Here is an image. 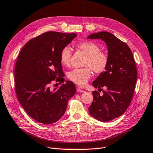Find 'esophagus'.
I'll list each match as a JSON object with an SVG mask.
<instances>
[{
    "mask_svg": "<svg viewBox=\"0 0 153 153\" xmlns=\"http://www.w3.org/2000/svg\"><path fill=\"white\" fill-rule=\"evenodd\" d=\"M76 91H77V92H84V91L82 90V88L80 87H78L76 88Z\"/></svg>",
    "mask_w": 153,
    "mask_h": 153,
    "instance_id": "34e87169",
    "label": "esophagus"
}]
</instances>
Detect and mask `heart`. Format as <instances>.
Listing matches in <instances>:
<instances>
[{"label": "heart", "mask_w": 153, "mask_h": 153, "mask_svg": "<svg viewBox=\"0 0 153 153\" xmlns=\"http://www.w3.org/2000/svg\"><path fill=\"white\" fill-rule=\"evenodd\" d=\"M77 47L82 50L87 55L84 62V68L75 69L68 73V78L75 84L85 85L92 76V71L97 74L103 73L108 66L109 59L108 55L101 52L99 46L91 41L81 42ZM71 51L69 47H64L60 53V61L65 66H69L71 63Z\"/></svg>", "instance_id": "b5f03b06"}]
</instances>
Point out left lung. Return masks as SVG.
Masks as SVG:
<instances>
[{
    "instance_id": "8db88e82",
    "label": "left lung",
    "mask_w": 153,
    "mask_h": 153,
    "mask_svg": "<svg viewBox=\"0 0 153 153\" xmlns=\"http://www.w3.org/2000/svg\"><path fill=\"white\" fill-rule=\"evenodd\" d=\"M87 38L104 41L108 51L109 62L106 70L92 82L95 88L105 86L101 96L92 92L93 101L89 107L90 114L106 122L121 116L130 104L135 91L137 70L130 48L126 43L108 32H100Z\"/></svg>"
}]
</instances>
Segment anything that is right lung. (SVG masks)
Wrapping results in <instances>:
<instances>
[{
    "label": "right lung",
    "instance_id": "right-lung-1",
    "mask_svg": "<svg viewBox=\"0 0 153 153\" xmlns=\"http://www.w3.org/2000/svg\"><path fill=\"white\" fill-rule=\"evenodd\" d=\"M76 36L49 31L29 40L21 50L15 68V91L30 117L42 124L54 123L65 113L68 100L76 93L74 83L59 89L50 84L64 78L60 61L61 50ZM63 82L64 80H63Z\"/></svg>",
    "mask_w": 153,
    "mask_h": 153
}]
</instances>
